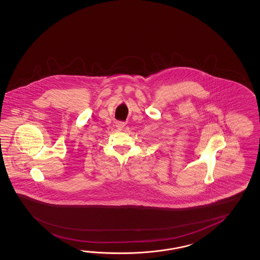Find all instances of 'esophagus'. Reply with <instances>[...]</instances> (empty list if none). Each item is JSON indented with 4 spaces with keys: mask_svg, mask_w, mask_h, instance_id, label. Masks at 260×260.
<instances>
[{
    "mask_svg": "<svg viewBox=\"0 0 260 260\" xmlns=\"http://www.w3.org/2000/svg\"><path fill=\"white\" fill-rule=\"evenodd\" d=\"M116 126H117V128H118V129H119V131H121L122 128H124V126H125V123L124 122H117V124H116Z\"/></svg>",
    "mask_w": 260,
    "mask_h": 260,
    "instance_id": "esophagus-1",
    "label": "esophagus"
}]
</instances>
